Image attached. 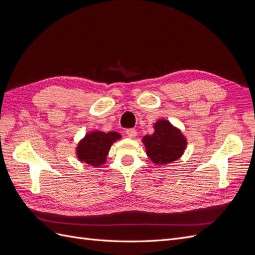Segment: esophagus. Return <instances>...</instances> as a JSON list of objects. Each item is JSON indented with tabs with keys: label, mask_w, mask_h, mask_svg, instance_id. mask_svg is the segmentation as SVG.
<instances>
[{
	"label": "esophagus",
	"mask_w": 255,
	"mask_h": 255,
	"mask_svg": "<svg viewBox=\"0 0 255 255\" xmlns=\"http://www.w3.org/2000/svg\"><path fill=\"white\" fill-rule=\"evenodd\" d=\"M126 133H127V135H128L129 138H134V137H136V135H137V130H136L135 128H128V129L126 130Z\"/></svg>",
	"instance_id": "34e87169"
}]
</instances>
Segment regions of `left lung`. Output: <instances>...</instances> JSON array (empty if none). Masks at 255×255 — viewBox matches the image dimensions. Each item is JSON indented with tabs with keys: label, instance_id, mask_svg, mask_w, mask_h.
Returning <instances> with one entry per match:
<instances>
[{
	"label": "left lung",
	"instance_id": "obj_1",
	"mask_svg": "<svg viewBox=\"0 0 255 255\" xmlns=\"http://www.w3.org/2000/svg\"><path fill=\"white\" fill-rule=\"evenodd\" d=\"M146 155L156 165L170 164L179 159L186 149V138L179 128L167 120H158L154 125V133L143 137Z\"/></svg>",
	"mask_w": 255,
	"mask_h": 255
}]
</instances>
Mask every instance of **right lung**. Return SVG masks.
Returning <instances> with one entry per match:
<instances>
[{"label": "right lung", "mask_w": 255, "mask_h": 255, "mask_svg": "<svg viewBox=\"0 0 255 255\" xmlns=\"http://www.w3.org/2000/svg\"><path fill=\"white\" fill-rule=\"evenodd\" d=\"M120 138L121 135L117 132H90L79 142L76 155L80 161L99 167L106 161L112 144Z\"/></svg>", "instance_id": "right-lung-1"}]
</instances>
